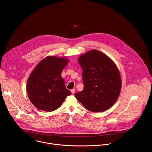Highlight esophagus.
<instances>
[{
    "label": "esophagus",
    "instance_id": "34e87169",
    "mask_svg": "<svg viewBox=\"0 0 152 152\" xmlns=\"http://www.w3.org/2000/svg\"><path fill=\"white\" fill-rule=\"evenodd\" d=\"M75 91H76V89H72V90H71V92H72V93L73 94H75Z\"/></svg>",
    "mask_w": 152,
    "mask_h": 152
}]
</instances>
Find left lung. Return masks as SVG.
<instances>
[{
  "mask_svg": "<svg viewBox=\"0 0 152 152\" xmlns=\"http://www.w3.org/2000/svg\"><path fill=\"white\" fill-rule=\"evenodd\" d=\"M83 70V91L76 98L88 110L104 112L118 100L121 91V76L114 61L104 53L93 49L78 59Z\"/></svg>",
  "mask_w": 152,
  "mask_h": 152,
  "instance_id": "1",
  "label": "left lung"
}]
</instances>
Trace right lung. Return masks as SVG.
Segmentation results:
<instances>
[{
  "label": "right lung",
  "mask_w": 152,
  "mask_h": 152,
  "mask_svg": "<svg viewBox=\"0 0 152 152\" xmlns=\"http://www.w3.org/2000/svg\"><path fill=\"white\" fill-rule=\"evenodd\" d=\"M65 57L49 56L40 61L31 72L26 91L31 103L41 110L52 112L58 109L67 96L61 73L68 64Z\"/></svg>",
  "instance_id": "obj_1"
}]
</instances>
